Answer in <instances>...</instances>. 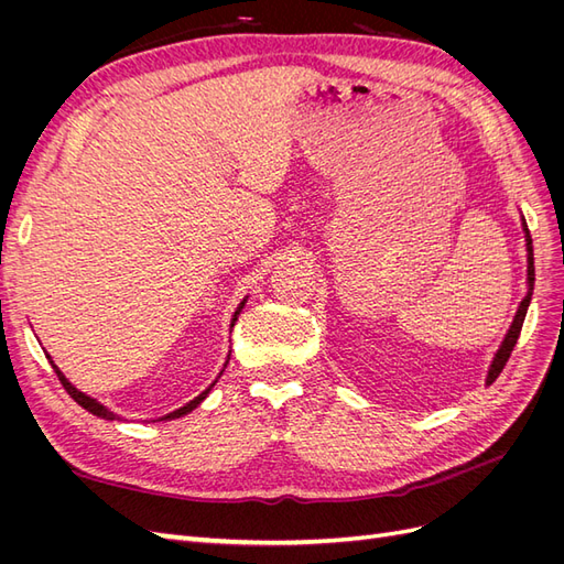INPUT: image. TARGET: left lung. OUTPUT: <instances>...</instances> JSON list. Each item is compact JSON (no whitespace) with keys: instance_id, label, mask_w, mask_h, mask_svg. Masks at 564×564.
Returning <instances> with one entry per match:
<instances>
[{"instance_id":"1","label":"left lung","mask_w":564,"mask_h":564,"mask_svg":"<svg viewBox=\"0 0 564 564\" xmlns=\"http://www.w3.org/2000/svg\"><path fill=\"white\" fill-rule=\"evenodd\" d=\"M522 220H524V218H522ZM522 226H524V235H527V284H529V292H527V296H524L522 303H520V308H518V313H516V319H513V324H510V329H508V334H506V338H503V344H501L497 357H494L491 369H489V373H487V383H494V381L499 379V373L503 371L510 352H513V348H516V344H518L520 329H522L524 315H527V308H529V301H532V292H534V247H532V235H529L527 224H522Z\"/></svg>"}]
</instances>
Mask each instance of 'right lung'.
I'll use <instances>...</instances> for the list:
<instances>
[{
    "mask_svg": "<svg viewBox=\"0 0 564 564\" xmlns=\"http://www.w3.org/2000/svg\"><path fill=\"white\" fill-rule=\"evenodd\" d=\"M242 305H245V301L240 303V305H237V311H235V315H232V324H235V319H237V315H240V311H242ZM48 357V355H46ZM54 369H56V373H58V381L63 383V388L67 390V395H70L79 406H84V409H87V412H91L94 416H100V419H117V414H112L110 412V409H106L104 404H100V402H96L94 398H89V395H84V392H79L70 381H67L65 377H63V373L58 371V367L54 365ZM214 386V383H212ZM212 386L207 388V390H204L202 392V395H197L195 400H191V402H187L185 406H181V409H176V412H172V414H166V416H162V421H166V419H178V416H185L187 412H193V409L204 400V398H207L209 395V390H212Z\"/></svg>",
    "mask_w": 564,
    "mask_h": 564,
    "instance_id": "add662e5",
    "label": "right lung"
}]
</instances>
